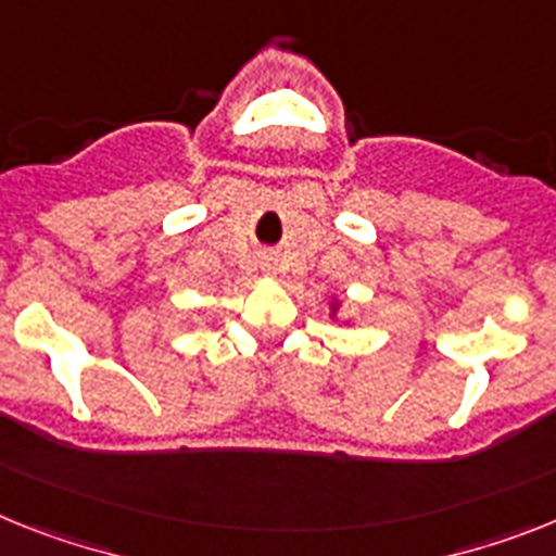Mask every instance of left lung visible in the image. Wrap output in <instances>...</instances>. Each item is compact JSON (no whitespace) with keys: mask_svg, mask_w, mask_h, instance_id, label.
<instances>
[{"mask_svg":"<svg viewBox=\"0 0 556 556\" xmlns=\"http://www.w3.org/2000/svg\"><path fill=\"white\" fill-rule=\"evenodd\" d=\"M339 307H342V302H339V296H333V300H330V302H328L330 319H333V321H342V319H339Z\"/></svg>","mask_w":556,"mask_h":556,"instance_id":"1","label":"left lung"}]
</instances>
